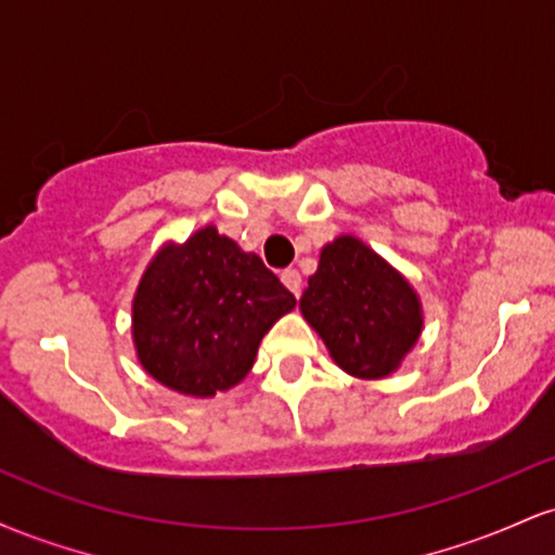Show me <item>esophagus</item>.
<instances>
[{
	"label": "esophagus",
	"mask_w": 555,
	"mask_h": 555,
	"mask_svg": "<svg viewBox=\"0 0 555 555\" xmlns=\"http://www.w3.org/2000/svg\"><path fill=\"white\" fill-rule=\"evenodd\" d=\"M282 282L286 289L292 292V295L299 297V292H302V276H299L297 269H284L282 271Z\"/></svg>",
	"instance_id": "1"
}]
</instances>
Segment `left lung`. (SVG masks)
I'll return each instance as SVG.
<instances>
[{"label":"left lung","mask_w":555,"mask_h":555,"mask_svg":"<svg viewBox=\"0 0 555 555\" xmlns=\"http://www.w3.org/2000/svg\"><path fill=\"white\" fill-rule=\"evenodd\" d=\"M305 321L354 378H386L423 331L417 292L358 237H336L299 299Z\"/></svg>","instance_id":"1"}]
</instances>
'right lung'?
I'll use <instances>...</instances> for the list:
<instances>
[{
	"label": "right lung",
	"instance_id": "obj_1",
	"mask_svg": "<svg viewBox=\"0 0 555 555\" xmlns=\"http://www.w3.org/2000/svg\"><path fill=\"white\" fill-rule=\"evenodd\" d=\"M295 305L256 253L203 227L149 263L132 299V341L158 384L214 397L250 373L266 331Z\"/></svg>",
	"mask_w": 555,
	"mask_h": 555
}]
</instances>
